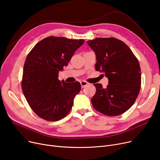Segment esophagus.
Here are the masks:
<instances>
[{
    "label": "esophagus",
    "instance_id": "34e87169",
    "mask_svg": "<svg viewBox=\"0 0 160 160\" xmlns=\"http://www.w3.org/2000/svg\"><path fill=\"white\" fill-rule=\"evenodd\" d=\"M88 85V83L87 82V81H81V87L82 88H84V87H85L87 85Z\"/></svg>",
    "mask_w": 160,
    "mask_h": 160
}]
</instances>
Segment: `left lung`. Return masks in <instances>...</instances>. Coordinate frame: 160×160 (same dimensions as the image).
<instances>
[{
  "mask_svg": "<svg viewBox=\"0 0 160 160\" xmlns=\"http://www.w3.org/2000/svg\"><path fill=\"white\" fill-rule=\"evenodd\" d=\"M87 43L96 55V70L103 72L109 80L105 88L100 83L94 84L93 107L105 115H120L132 107L139 93L138 60L125 43L115 38H98Z\"/></svg>",
  "mask_w": 160,
  "mask_h": 160,
  "instance_id": "obj_1",
  "label": "left lung"
}]
</instances>
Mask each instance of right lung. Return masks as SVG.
I'll use <instances>...</instances> for the list:
<instances>
[{"label":"right lung","mask_w":160,"mask_h":160,"mask_svg":"<svg viewBox=\"0 0 160 160\" xmlns=\"http://www.w3.org/2000/svg\"><path fill=\"white\" fill-rule=\"evenodd\" d=\"M84 40L49 36L35 45L27 55L22 73V92L30 107L40 118L57 121L69 112L81 90L80 82L58 79Z\"/></svg>","instance_id":"1"}]
</instances>
